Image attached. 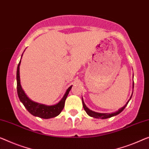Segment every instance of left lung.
Masks as SVG:
<instances>
[{"label":"left lung","mask_w":149,"mask_h":149,"mask_svg":"<svg viewBox=\"0 0 149 149\" xmlns=\"http://www.w3.org/2000/svg\"><path fill=\"white\" fill-rule=\"evenodd\" d=\"M133 86H134V84H133ZM131 96V97H132ZM131 97H130V98H131ZM129 100V101H130ZM128 101V102H129ZM128 102L127 103H126L124 106H123V108H121L120 109H119L116 112H114V113H111V114H106V113H98V112H95L94 111H92L90 110V109H88V108L86 107V106L85 105V104H84V101H83V99H82V103H83V107L84 108V110L86 112V113L89 115V116H92V117H94V118H102V119H106V118H111L114 116H116V115H118V114H120L122 111H123L124 108H126V105H127Z\"/></svg>","instance_id":"left-lung-1"}]
</instances>
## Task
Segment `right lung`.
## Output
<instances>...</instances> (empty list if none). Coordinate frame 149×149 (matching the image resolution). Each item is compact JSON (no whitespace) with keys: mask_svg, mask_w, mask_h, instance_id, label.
Returning <instances> with one entry per match:
<instances>
[{"mask_svg":"<svg viewBox=\"0 0 149 149\" xmlns=\"http://www.w3.org/2000/svg\"><path fill=\"white\" fill-rule=\"evenodd\" d=\"M21 64V60H20L19 64L17 66V94L20 100L25 107L26 108L29 112L33 116H38L41 118H51L55 117L60 114L62 110L63 109L64 106H65V101L67 98L68 95L70 91L72 88V86L69 88L66 91L65 95H64L63 98L59 103L53 106H45L43 104H41L39 103L34 102L29 99V97L26 96L24 92L23 89L21 88V82H20V75H19V66Z\"/></svg>","mask_w":149,"mask_h":149,"instance_id":"1","label":"right lung"}]
</instances>
